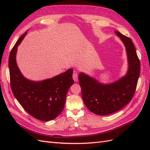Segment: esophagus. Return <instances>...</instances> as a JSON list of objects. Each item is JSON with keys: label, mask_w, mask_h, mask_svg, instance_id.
Segmentation results:
<instances>
[{"label": "esophagus", "mask_w": 150, "mask_h": 150, "mask_svg": "<svg viewBox=\"0 0 150 150\" xmlns=\"http://www.w3.org/2000/svg\"><path fill=\"white\" fill-rule=\"evenodd\" d=\"M72 78H73L74 81H76V82L78 81V74L76 71H74L73 74H72Z\"/></svg>", "instance_id": "obj_1"}]
</instances>
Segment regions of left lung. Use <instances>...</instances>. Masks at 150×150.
Wrapping results in <instances>:
<instances>
[{
    "label": "left lung",
    "mask_w": 150,
    "mask_h": 150,
    "mask_svg": "<svg viewBox=\"0 0 150 150\" xmlns=\"http://www.w3.org/2000/svg\"><path fill=\"white\" fill-rule=\"evenodd\" d=\"M124 43L128 61L126 74L115 82L104 84L81 72L79 83L81 95L86 106L98 115L112 114L125 107L135 93L140 74V62L131 39L115 31Z\"/></svg>",
    "instance_id": "obj_1"
}]
</instances>
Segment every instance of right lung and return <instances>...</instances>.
<instances>
[{
	"label": "right lung",
	"mask_w": 150,
	"mask_h": 150,
	"mask_svg": "<svg viewBox=\"0 0 150 150\" xmlns=\"http://www.w3.org/2000/svg\"><path fill=\"white\" fill-rule=\"evenodd\" d=\"M27 32L17 40L12 49L8 68L12 93L25 111L35 118L48 121L56 118L64 109L68 89L74 84L73 69L51 79L33 81L24 78L16 62L17 47Z\"/></svg>",
	"instance_id": "add662e5"
}]
</instances>
